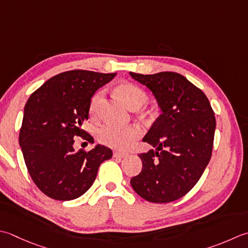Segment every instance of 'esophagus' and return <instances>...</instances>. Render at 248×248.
<instances>
[{
	"instance_id": "1",
	"label": "esophagus",
	"mask_w": 248,
	"mask_h": 248,
	"mask_svg": "<svg viewBox=\"0 0 248 248\" xmlns=\"http://www.w3.org/2000/svg\"><path fill=\"white\" fill-rule=\"evenodd\" d=\"M127 156H128V155L124 154V153H119V152H115L114 153V157L117 158V159H124V158H125Z\"/></svg>"
}]
</instances>
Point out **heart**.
I'll return each mask as SVG.
<instances>
[{
  "instance_id": "heart-1",
  "label": "heart",
  "mask_w": 248,
  "mask_h": 248,
  "mask_svg": "<svg viewBox=\"0 0 248 248\" xmlns=\"http://www.w3.org/2000/svg\"><path fill=\"white\" fill-rule=\"evenodd\" d=\"M116 92L129 108H140L146 103L147 95L145 91L129 82L120 84L116 87ZM103 96V90L92 96L90 102V114L95 115L98 113V108ZM142 131L138 125H127V127H119V125L106 124L100 127L96 131V138L99 142L106 146L116 149H127L135 140L140 137Z\"/></svg>"
}]
</instances>
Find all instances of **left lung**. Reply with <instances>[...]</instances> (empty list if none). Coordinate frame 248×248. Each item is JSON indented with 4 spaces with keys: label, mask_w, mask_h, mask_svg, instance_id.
<instances>
[{
    "label": "left lung",
    "mask_w": 248,
    "mask_h": 248,
    "mask_svg": "<svg viewBox=\"0 0 248 248\" xmlns=\"http://www.w3.org/2000/svg\"><path fill=\"white\" fill-rule=\"evenodd\" d=\"M130 75L153 92L162 111L143 139L155 149L139 155L143 168L131 186L149 202L175 201L191 190L210 162L214 111L204 92L178 73Z\"/></svg>",
    "instance_id": "obj_1"
}]
</instances>
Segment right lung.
I'll return each instance as SVG.
<instances>
[{
    "label": "right lung",
    "mask_w": 248,
    "mask_h": 248,
    "mask_svg": "<svg viewBox=\"0 0 248 248\" xmlns=\"http://www.w3.org/2000/svg\"><path fill=\"white\" fill-rule=\"evenodd\" d=\"M115 76L84 70L63 72L29 98L19 144L34 184L49 198L69 201L82 196L93 184L100 164L113 156L103 145L75 152L73 144L74 137L93 143L81 125L88 119L92 95Z\"/></svg>",
    "instance_id": "add662e5"
}]
</instances>
